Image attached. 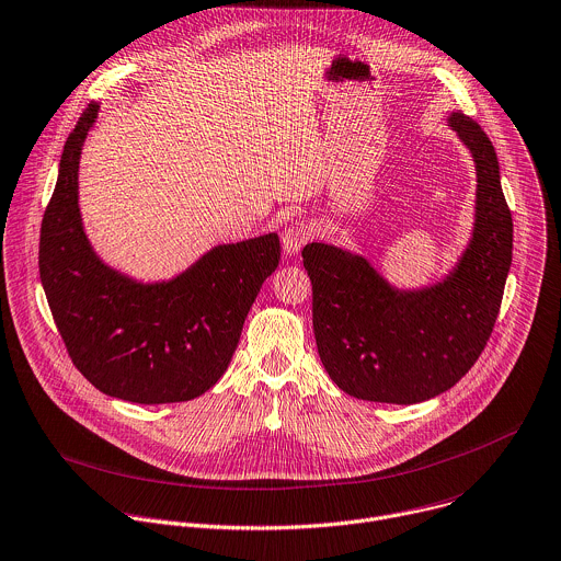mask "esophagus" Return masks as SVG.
Segmentation results:
<instances>
[{
  "instance_id": "34e87169",
  "label": "esophagus",
  "mask_w": 561,
  "mask_h": 561,
  "mask_svg": "<svg viewBox=\"0 0 561 561\" xmlns=\"http://www.w3.org/2000/svg\"><path fill=\"white\" fill-rule=\"evenodd\" d=\"M312 236H314V229H312V225H310L308 220L293 222V225L284 231V236H282V240H284V251H286L288 255H295L306 242L312 240Z\"/></svg>"
}]
</instances>
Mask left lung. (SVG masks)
Returning <instances> with one entry per match:
<instances>
[{
  "instance_id": "8db88e82",
  "label": "left lung",
  "mask_w": 561,
  "mask_h": 561,
  "mask_svg": "<svg viewBox=\"0 0 561 561\" xmlns=\"http://www.w3.org/2000/svg\"><path fill=\"white\" fill-rule=\"evenodd\" d=\"M449 121L473 153L478 203L473 240L443 284L399 293L358 255L321 242L301 251L321 363L360 401L412 405L454 388L482 354L502 306L513 220L497 156L473 118L456 112Z\"/></svg>"
}]
</instances>
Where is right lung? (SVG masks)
I'll return each mask as SVG.
<instances>
[{"label": "right lung", "instance_id": "right-lung-1", "mask_svg": "<svg viewBox=\"0 0 561 561\" xmlns=\"http://www.w3.org/2000/svg\"><path fill=\"white\" fill-rule=\"evenodd\" d=\"M90 103L70 131L42 220L39 275L66 350L103 394L140 405L182 403L218 383L244 319L277 268V233L225 244L167 284L142 286L92 253L79 216L81 145L96 118Z\"/></svg>", "mask_w": 561, "mask_h": 561}]
</instances>
